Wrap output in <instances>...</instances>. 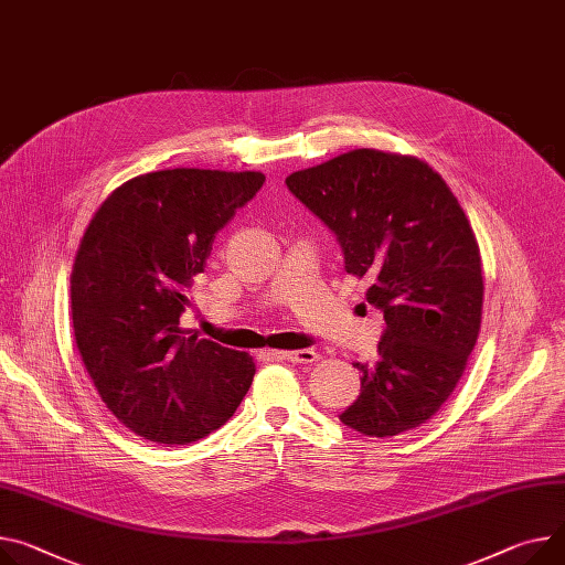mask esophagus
Segmentation results:
<instances>
[{
  "label": "esophagus",
  "instance_id": "34e87169",
  "mask_svg": "<svg viewBox=\"0 0 565 565\" xmlns=\"http://www.w3.org/2000/svg\"><path fill=\"white\" fill-rule=\"evenodd\" d=\"M274 360H285L291 364H312L317 362V353L312 349H302V351H274L269 353Z\"/></svg>",
  "mask_w": 565,
  "mask_h": 565
}]
</instances>
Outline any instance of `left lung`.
<instances>
[{
    "label": "left lung",
    "mask_w": 565,
    "mask_h": 565,
    "mask_svg": "<svg viewBox=\"0 0 565 565\" xmlns=\"http://www.w3.org/2000/svg\"><path fill=\"white\" fill-rule=\"evenodd\" d=\"M287 190L337 237L345 271L366 276L386 330L355 362L360 396L339 414L366 437H396L455 392L482 323V257L437 171L412 156L358 149L287 177Z\"/></svg>",
    "instance_id": "left-lung-1"
}]
</instances>
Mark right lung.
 <instances>
[{
  "label": "right lung",
  "mask_w": 565,
  "mask_h": 565,
  "mask_svg": "<svg viewBox=\"0 0 565 565\" xmlns=\"http://www.w3.org/2000/svg\"><path fill=\"white\" fill-rule=\"evenodd\" d=\"M265 177L162 169L117 188L95 212L72 269L78 353L108 409L140 437L183 446L239 407L246 353L185 337L181 317L220 233Z\"/></svg>",
  "instance_id": "1"
}]
</instances>
